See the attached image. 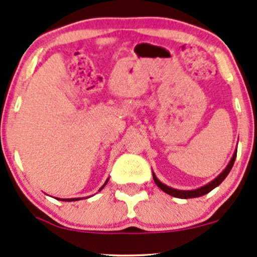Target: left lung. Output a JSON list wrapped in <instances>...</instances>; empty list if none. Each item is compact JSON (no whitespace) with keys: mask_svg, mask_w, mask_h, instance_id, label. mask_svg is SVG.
<instances>
[{"mask_svg":"<svg viewBox=\"0 0 257 257\" xmlns=\"http://www.w3.org/2000/svg\"><path fill=\"white\" fill-rule=\"evenodd\" d=\"M236 156H237V149L235 150V153H233L232 157H231L229 164H227L225 169L221 172L219 175H218L216 179L212 180L211 182H208L207 185L202 186V187H199V188H195V189H189V191H182V189H176V188H173V187H169L167 185H164L163 182H161L160 180L157 179L156 175H155V173L153 172V177H154V181L156 185L160 187L161 189H162L163 192H166L167 194L172 195V196H175V198H180V199H191V198H198V196H202L205 194H207L208 192H211L212 189H214L216 187H218L220 185L221 182L225 180V177L229 175L231 168H232L233 163H235V160H236Z\"/></svg>","mask_w":257,"mask_h":257,"instance_id":"8db88e82","label":"left lung"}]
</instances>
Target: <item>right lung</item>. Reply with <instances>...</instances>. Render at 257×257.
Segmentation results:
<instances>
[{
  "instance_id": "add662e5",
  "label": "right lung",
  "mask_w": 257,
  "mask_h": 257,
  "mask_svg": "<svg viewBox=\"0 0 257 257\" xmlns=\"http://www.w3.org/2000/svg\"><path fill=\"white\" fill-rule=\"evenodd\" d=\"M108 180H109V179H107V180H106V182H104V183H103V186L101 187V188L99 189V192H100V191H102V188H103L104 186L107 185V182H108ZM58 200H61V201H77V200H81V198H71V199H59V198H58Z\"/></svg>"
}]
</instances>
